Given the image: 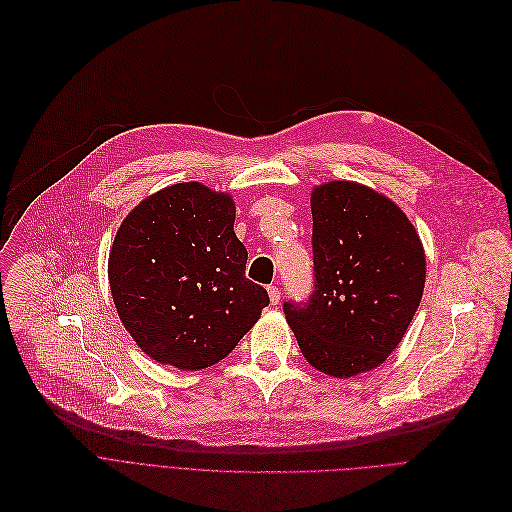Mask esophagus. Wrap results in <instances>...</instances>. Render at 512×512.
Wrapping results in <instances>:
<instances>
[{
	"mask_svg": "<svg viewBox=\"0 0 512 512\" xmlns=\"http://www.w3.org/2000/svg\"><path fill=\"white\" fill-rule=\"evenodd\" d=\"M269 298H271V304L277 306L279 300H281V291L277 285H269Z\"/></svg>",
	"mask_w": 512,
	"mask_h": 512,
	"instance_id": "34e87169",
	"label": "esophagus"
}]
</instances>
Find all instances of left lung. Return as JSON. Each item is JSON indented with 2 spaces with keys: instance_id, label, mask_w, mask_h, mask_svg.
Returning <instances> with one entry per match:
<instances>
[{
  "instance_id": "obj_1",
  "label": "left lung",
  "mask_w": 512,
  "mask_h": 512,
  "mask_svg": "<svg viewBox=\"0 0 512 512\" xmlns=\"http://www.w3.org/2000/svg\"><path fill=\"white\" fill-rule=\"evenodd\" d=\"M310 208L314 291L283 312L312 367L346 379L402 342L423 298L425 252L406 214L360 183L314 187Z\"/></svg>"
}]
</instances>
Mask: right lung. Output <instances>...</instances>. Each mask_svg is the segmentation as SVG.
Returning <instances> with one entry per match:
<instances>
[{
  "instance_id": "obj_1",
  "label": "right lung",
  "mask_w": 512,
  "mask_h": 512,
  "mask_svg": "<svg viewBox=\"0 0 512 512\" xmlns=\"http://www.w3.org/2000/svg\"><path fill=\"white\" fill-rule=\"evenodd\" d=\"M229 193L177 183L137 204L118 227L108 279L135 344L160 364L221 362L260 319L269 294L246 279Z\"/></svg>"
}]
</instances>
